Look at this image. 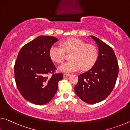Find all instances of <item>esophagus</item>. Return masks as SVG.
Masks as SVG:
<instances>
[{"label": "esophagus", "mask_w": 130, "mask_h": 130, "mask_svg": "<svg viewBox=\"0 0 130 130\" xmlns=\"http://www.w3.org/2000/svg\"><path fill=\"white\" fill-rule=\"evenodd\" d=\"M70 74H69V73H64L63 74V76H64V77H68V76Z\"/></svg>", "instance_id": "1"}]
</instances>
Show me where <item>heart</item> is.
<instances>
[{
    "mask_svg": "<svg viewBox=\"0 0 130 130\" xmlns=\"http://www.w3.org/2000/svg\"><path fill=\"white\" fill-rule=\"evenodd\" d=\"M61 47L53 46L50 48L51 58L58 63H62L65 57V53H72L69 57L71 61L63 63L59 69L63 72H70L81 68L86 71L92 68L98 60V50L95 45L87 44L79 39L72 38L61 43Z\"/></svg>",
    "mask_w": 130,
    "mask_h": 130,
    "instance_id": "b5f03b06",
    "label": "heart"
}]
</instances>
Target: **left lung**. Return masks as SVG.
<instances>
[{"label": "left lung", "instance_id": "1", "mask_svg": "<svg viewBox=\"0 0 130 130\" xmlns=\"http://www.w3.org/2000/svg\"><path fill=\"white\" fill-rule=\"evenodd\" d=\"M90 37L98 45V60L91 69L78 76L75 91L84 102L94 104L104 100L112 91L119 74V65L112 47L95 36Z\"/></svg>", "mask_w": 130, "mask_h": 130}]
</instances>
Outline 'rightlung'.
Returning <instances> with one entry per match:
<instances>
[{
	"instance_id": "obj_1",
	"label": "right lung",
	"mask_w": 130,
	"mask_h": 130,
	"mask_svg": "<svg viewBox=\"0 0 130 130\" xmlns=\"http://www.w3.org/2000/svg\"><path fill=\"white\" fill-rule=\"evenodd\" d=\"M58 40L51 36H40L28 43L18 53L14 65L17 87L28 101L42 105L50 102L57 92L63 74L56 70L50 56V50ZM53 73L48 77L46 75Z\"/></svg>"
}]
</instances>
